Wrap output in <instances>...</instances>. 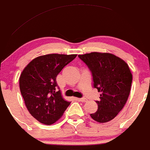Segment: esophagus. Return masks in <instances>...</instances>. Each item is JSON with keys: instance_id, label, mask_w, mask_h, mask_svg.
<instances>
[{"instance_id": "esophagus-1", "label": "esophagus", "mask_w": 150, "mask_h": 150, "mask_svg": "<svg viewBox=\"0 0 150 150\" xmlns=\"http://www.w3.org/2000/svg\"><path fill=\"white\" fill-rule=\"evenodd\" d=\"M79 101H81V102H86L87 101V99L85 98H76Z\"/></svg>"}]
</instances>
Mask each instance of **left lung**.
Wrapping results in <instances>:
<instances>
[{
  "instance_id": "left-lung-1",
  "label": "left lung",
  "mask_w": 150,
  "mask_h": 150,
  "mask_svg": "<svg viewBox=\"0 0 150 150\" xmlns=\"http://www.w3.org/2000/svg\"><path fill=\"white\" fill-rule=\"evenodd\" d=\"M92 76L94 88L100 94L96 100L98 109L90 114L92 119L106 123L113 119L123 109L129 98L132 74L123 60L108 52H90L79 55Z\"/></svg>"
}]
</instances>
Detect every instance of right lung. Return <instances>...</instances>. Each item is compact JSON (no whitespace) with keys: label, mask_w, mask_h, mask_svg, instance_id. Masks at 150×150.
<instances>
[{"label":"right lung","mask_w":150,"mask_h":150,"mask_svg":"<svg viewBox=\"0 0 150 150\" xmlns=\"http://www.w3.org/2000/svg\"><path fill=\"white\" fill-rule=\"evenodd\" d=\"M76 55L48 54L32 60L19 78V86L29 113L42 123L51 125L64 114L70 102L62 98L56 77Z\"/></svg>","instance_id":"add662e5"}]
</instances>
